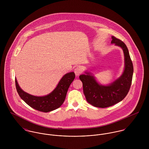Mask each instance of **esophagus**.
I'll list each match as a JSON object with an SVG mask.
<instances>
[{
	"label": "esophagus",
	"instance_id": "34e87169",
	"mask_svg": "<svg viewBox=\"0 0 149 149\" xmlns=\"http://www.w3.org/2000/svg\"><path fill=\"white\" fill-rule=\"evenodd\" d=\"M74 73H75L76 76H79L82 73V70H81V69L80 68L77 67L76 68L74 69Z\"/></svg>",
	"mask_w": 149,
	"mask_h": 149
}]
</instances>
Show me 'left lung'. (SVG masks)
Listing matches in <instances>:
<instances>
[{"label": "left lung", "instance_id": "1", "mask_svg": "<svg viewBox=\"0 0 149 149\" xmlns=\"http://www.w3.org/2000/svg\"><path fill=\"white\" fill-rule=\"evenodd\" d=\"M111 43L120 47L125 56V69L120 77L107 85L99 84L89 72L79 76L83 83V92L88 103L93 106L106 108L121 102L127 95L131 85L133 65L125 43L112 36Z\"/></svg>", "mask_w": 149, "mask_h": 149}]
</instances>
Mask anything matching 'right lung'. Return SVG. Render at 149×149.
Here are the masks:
<instances>
[{"instance_id":"obj_1","label":"right lung","mask_w":149,"mask_h":149,"mask_svg":"<svg viewBox=\"0 0 149 149\" xmlns=\"http://www.w3.org/2000/svg\"><path fill=\"white\" fill-rule=\"evenodd\" d=\"M74 78L75 74L73 72L65 74L56 88L50 93L43 96H33L23 91L16 79L15 85L18 95L27 104L39 111L48 112L59 108L63 104L68 88Z\"/></svg>"}]
</instances>
